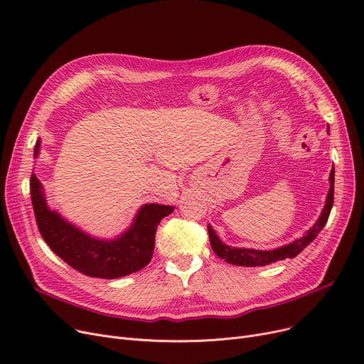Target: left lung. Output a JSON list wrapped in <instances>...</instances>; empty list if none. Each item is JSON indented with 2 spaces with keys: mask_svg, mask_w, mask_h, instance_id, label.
Returning a JSON list of instances; mask_svg holds the SVG:
<instances>
[{
  "mask_svg": "<svg viewBox=\"0 0 364 364\" xmlns=\"http://www.w3.org/2000/svg\"><path fill=\"white\" fill-rule=\"evenodd\" d=\"M333 183H335V168L332 166L331 169V176H329V192L326 196V203L323 206V211L316 221V224L310 228L309 232H305L302 237L295 239L294 242L283 245L280 247H276V250L270 251H259V250H247V247H232L225 243L217 236L214 228L208 224V233H209V242H211L213 251L224 259L228 264L233 265H240V267H262V265H269L276 261H282L286 258H295L301 251H304L321 232V228L324 224L328 223L331 209L333 205Z\"/></svg>",
  "mask_w": 364,
  "mask_h": 364,
  "instance_id": "1",
  "label": "left lung"
}]
</instances>
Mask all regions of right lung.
Wrapping results in <instances>:
<instances>
[{
    "instance_id": "add662e5",
    "label": "right lung",
    "mask_w": 364,
    "mask_h": 364,
    "mask_svg": "<svg viewBox=\"0 0 364 364\" xmlns=\"http://www.w3.org/2000/svg\"><path fill=\"white\" fill-rule=\"evenodd\" d=\"M41 140L35 144L33 156L40 153ZM31 199L35 220L46 243L72 269L90 277L118 279L146 267L155 250L156 228L174 206L146 203L132 224L114 239L94 237L48 208L43 184L32 172Z\"/></svg>"
}]
</instances>
